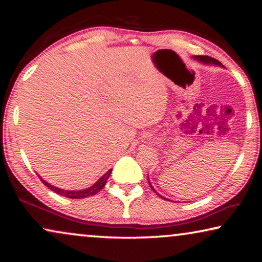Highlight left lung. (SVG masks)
<instances>
[{
    "label": "left lung",
    "instance_id": "obj_1",
    "mask_svg": "<svg viewBox=\"0 0 262 262\" xmlns=\"http://www.w3.org/2000/svg\"><path fill=\"white\" fill-rule=\"evenodd\" d=\"M193 59L194 60H196V61H199V62H201V63H203V64H207V66H219V67H223V66H222V63L220 61H217V60H215V59H212V57H210V56H202V55H194L193 56ZM148 181H149V185H150V187L152 188V190L155 193H157L156 190L154 189V187H152V185H151V183H150V180H149V178H148ZM158 194V193H157ZM159 195V194H158ZM159 196L161 198H163L162 195H159ZM163 199H165V198H163Z\"/></svg>",
    "mask_w": 262,
    "mask_h": 262
}]
</instances>
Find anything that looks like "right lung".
<instances>
[{"label":"right lung","instance_id":"obj_1","mask_svg":"<svg viewBox=\"0 0 262 262\" xmlns=\"http://www.w3.org/2000/svg\"><path fill=\"white\" fill-rule=\"evenodd\" d=\"M111 173H112V168H110V170L106 172L104 176H101L100 178L96 181V183L90 186V187L88 188H84V189H79V190H67V189H62L59 187H55V186H53L51 184H48L46 180H43L40 176H39V178L42 181V184L47 186L48 188L52 189L53 192H55L56 194L62 195V196H66V198H69V199H85L89 196H92V195H95L99 192L100 189H103V187L106 184V181L110 178Z\"/></svg>","mask_w":262,"mask_h":262}]
</instances>
